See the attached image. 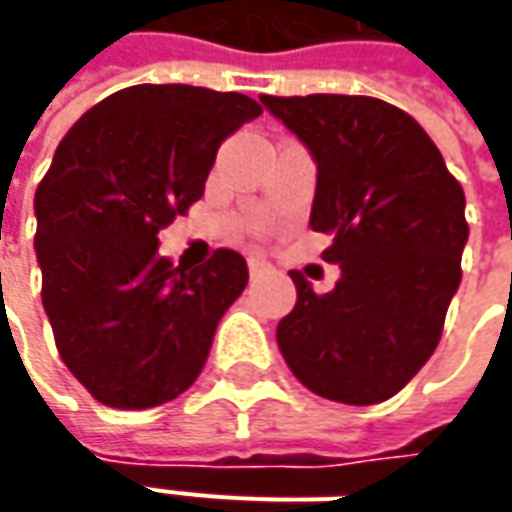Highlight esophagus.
I'll list each match as a JSON object with an SVG mask.
<instances>
[{
  "label": "esophagus",
  "mask_w": 512,
  "mask_h": 512,
  "mask_svg": "<svg viewBox=\"0 0 512 512\" xmlns=\"http://www.w3.org/2000/svg\"><path fill=\"white\" fill-rule=\"evenodd\" d=\"M247 270H250V276H259V273L270 270V265H267L262 256H247Z\"/></svg>",
  "instance_id": "34e87169"
}]
</instances>
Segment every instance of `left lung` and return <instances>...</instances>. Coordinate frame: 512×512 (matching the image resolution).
Instances as JSON below:
<instances>
[{"label":"left lung","mask_w":512,"mask_h":512,"mask_svg":"<svg viewBox=\"0 0 512 512\" xmlns=\"http://www.w3.org/2000/svg\"><path fill=\"white\" fill-rule=\"evenodd\" d=\"M316 162L310 227L342 276L316 293L290 270L296 307L276 342L307 390L344 404L396 396L442 339L462 282L464 190L404 110L370 96H259Z\"/></svg>","instance_id":"1"}]
</instances>
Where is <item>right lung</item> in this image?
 Here are the masks:
<instances>
[{"label":"right lung","mask_w":512,"mask_h":512,"mask_svg":"<svg viewBox=\"0 0 512 512\" xmlns=\"http://www.w3.org/2000/svg\"><path fill=\"white\" fill-rule=\"evenodd\" d=\"M259 113L242 93L133 85L59 142L33 199V247L59 356L96 402L156 407L202 373L247 265L236 250L173 265L159 230L202 199L219 145Z\"/></svg>","instance_id":"right-lung-1"}]
</instances>
